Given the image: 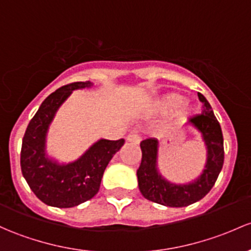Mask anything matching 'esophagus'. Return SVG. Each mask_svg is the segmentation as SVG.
<instances>
[{"label": "esophagus", "instance_id": "esophagus-1", "mask_svg": "<svg viewBox=\"0 0 251 251\" xmlns=\"http://www.w3.org/2000/svg\"><path fill=\"white\" fill-rule=\"evenodd\" d=\"M127 142H130V143L132 144H139V142H141V137H139L137 133H130L127 136Z\"/></svg>", "mask_w": 251, "mask_h": 251}]
</instances>
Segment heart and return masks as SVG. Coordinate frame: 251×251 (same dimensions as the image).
Here are the masks:
<instances>
[{"label":"heart","mask_w":251,"mask_h":251,"mask_svg":"<svg viewBox=\"0 0 251 251\" xmlns=\"http://www.w3.org/2000/svg\"><path fill=\"white\" fill-rule=\"evenodd\" d=\"M183 101H184L183 96H180V95L178 94L166 95V96L161 97V99H159L156 102H155L154 110L156 113H159V114H166V113L171 112V110H173L174 108H176L178 105H180L181 103H183ZM190 112H191V107H190L189 103L184 102L183 104L180 106L178 115L184 117V115L189 114Z\"/></svg>","instance_id":"1"}]
</instances>
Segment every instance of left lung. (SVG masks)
<instances>
[{
  "label": "left lung",
  "mask_w": 251,
  "mask_h": 251,
  "mask_svg": "<svg viewBox=\"0 0 251 251\" xmlns=\"http://www.w3.org/2000/svg\"><path fill=\"white\" fill-rule=\"evenodd\" d=\"M202 113L189 118L188 123L200 132L207 150V159L202 173L195 180L176 184L167 180L157 167L160 142L147 138L141 142L142 162L137 170L139 191L149 201L166 207H186L202 200L214 186L224 165V138L219 121L209 102L199 92Z\"/></svg>",
  "instance_id": "obj_1"
}]
</instances>
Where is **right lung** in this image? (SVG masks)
<instances>
[{
	"instance_id": "1",
	"label": "right lung",
	"mask_w": 251,
	"mask_h": 251,
	"mask_svg": "<svg viewBox=\"0 0 251 251\" xmlns=\"http://www.w3.org/2000/svg\"><path fill=\"white\" fill-rule=\"evenodd\" d=\"M91 81H77L57 89L43 101L28 124L21 146L20 166L33 194L46 204L72 208L99 192L105 167L125 141L99 139L72 162H59L47 154L50 124L63 102L75 90L89 89Z\"/></svg>"
}]
</instances>
